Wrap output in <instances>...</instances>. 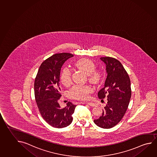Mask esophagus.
<instances>
[{"label":"esophagus","mask_w":157,"mask_h":157,"mask_svg":"<svg viewBox=\"0 0 157 157\" xmlns=\"http://www.w3.org/2000/svg\"><path fill=\"white\" fill-rule=\"evenodd\" d=\"M83 103L87 104L89 105H90L91 106H94L96 105L95 104L93 103V102H91V101H85Z\"/></svg>","instance_id":"obj_1"}]
</instances>
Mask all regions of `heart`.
Instances as JSON below:
<instances>
[{
	"instance_id": "obj_1",
	"label": "heart",
	"mask_w": 157,
	"mask_h": 157,
	"mask_svg": "<svg viewBox=\"0 0 157 157\" xmlns=\"http://www.w3.org/2000/svg\"><path fill=\"white\" fill-rule=\"evenodd\" d=\"M75 66L87 73L89 79L92 82L98 83L102 77V72L95 70L96 65L89 59L82 58L77 60ZM61 82L64 86H68L71 83V71L68 67H64L60 75ZM92 86L90 85L84 86H74L70 90V97L72 98L85 100L89 98L90 94L93 92Z\"/></svg>"
}]
</instances>
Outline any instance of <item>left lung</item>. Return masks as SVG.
<instances>
[{"label": "left lung", "mask_w": 157, "mask_h": 157, "mask_svg": "<svg viewBox=\"0 0 157 157\" xmlns=\"http://www.w3.org/2000/svg\"><path fill=\"white\" fill-rule=\"evenodd\" d=\"M100 59L106 65L107 77L98 96L99 99L108 97V101L102 115L94 122L100 128H110L121 121L128 109L131 96L130 79L117 59L109 56Z\"/></svg>", "instance_id": "8db88e82"}]
</instances>
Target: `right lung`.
Segmentation results:
<instances>
[{
  "label": "right lung",
  "instance_id": "1",
  "mask_svg": "<svg viewBox=\"0 0 157 157\" xmlns=\"http://www.w3.org/2000/svg\"><path fill=\"white\" fill-rule=\"evenodd\" d=\"M73 54H56L43 62L38 71L34 83L35 99L43 119L54 128L67 127L72 121V115L75 105L68 101L61 108L59 99L61 97L59 85L60 70L63 65Z\"/></svg>",
  "mask_w": 157,
  "mask_h": 157
}]
</instances>
